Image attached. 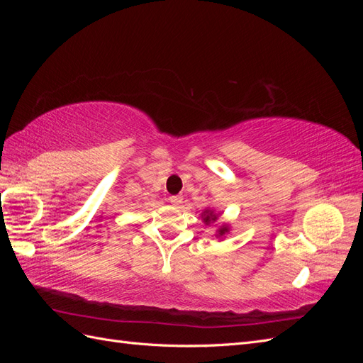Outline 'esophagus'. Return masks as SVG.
<instances>
[{"mask_svg":"<svg viewBox=\"0 0 363 363\" xmlns=\"http://www.w3.org/2000/svg\"><path fill=\"white\" fill-rule=\"evenodd\" d=\"M171 203H172L174 206L180 207L182 203H183V196H182V195H174V196H171Z\"/></svg>","mask_w":363,"mask_h":363,"instance_id":"34e87169","label":"esophagus"}]
</instances>
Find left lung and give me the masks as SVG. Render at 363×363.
<instances>
[{
	"label": "left lung",
	"instance_id": "1",
	"mask_svg": "<svg viewBox=\"0 0 363 363\" xmlns=\"http://www.w3.org/2000/svg\"><path fill=\"white\" fill-rule=\"evenodd\" d=\"M218 216H219V213H216V212L213 211V208H211V207H206L204 212L201 213L203 223H204L206 225H211V224L216 223V221H218ZM228 232H230V225H228V224H223V225H219V227L216 228L215 236H216V238H224Z\"/></svg>",
	"mask_w": 363,
	"mask_h": 363
}]
</instances>
